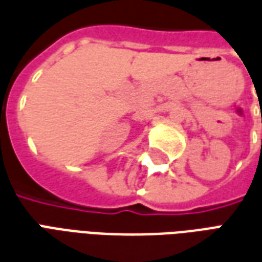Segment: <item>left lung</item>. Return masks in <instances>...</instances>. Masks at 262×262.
I'll list each match as a JSON object with an SVG mask.
<instances>
[{"instance_id": "1", "label": "left lung", "mask_w": 262, "mask_h": 262, "mask_svg": "<svg viewBox=\"0 0 262 262\" xmlns=\"http://www.w3.org/2000/svg\"><path fill=\"white\" fill-rule=\"evenodd\" d=\"M261 144H262V140H261Z\"/></svg>"}]
</instances>
